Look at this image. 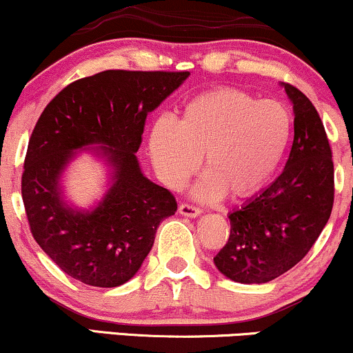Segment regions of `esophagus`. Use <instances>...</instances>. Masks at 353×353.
I'll return each instance as SVG.
<instances>
[{"label":"esophagus","instance_id":"esophagus-1","mask_svg":"<svg viewBox=\"0 0 353 353\" xmlns=\"http://www.w3.org/2000/svg\"><path fill=\"white\" fill-rule=\"evenodd\" d=\"M178 213H180L181 216L196 218L201 214V210L196 208V206H193V205H188V203H181L180 208H178Z\"/></svg>","mask_w":353,"mask_h":353}]
</instances>
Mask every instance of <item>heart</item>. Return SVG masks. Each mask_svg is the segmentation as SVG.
<instances>
[{
	"mask_svg": "<svg viewBox=\"0 0 353 353\" xmlns=\"http://www.w3.org/2000/svg\"><path fill=\"white\" fill-rule=\"evenodd\" d=\"M291 134V112L284 103L218 87L190 99L176 122L157 119L148 132V153L170 188H181L201 159L205 175L194 194L216 200L228 193L239 200L271 180Z\"/></svg>",
	"mask_w": 353,
	"mask_h": 353,
	"instance_id": "1",
	"label": "heart"
}]
</instances>
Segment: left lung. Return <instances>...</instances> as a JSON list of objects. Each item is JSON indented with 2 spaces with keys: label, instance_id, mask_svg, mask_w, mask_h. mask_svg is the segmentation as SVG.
Returning <instances> with one entry per match:
<instances>
[{
  "label": "left lung",
  "instance_id": "1",
  "mask_svg": "<svg viewBox=\"0 0 353 353\" xmlns=\"http://www.w3.org/2000/svg\"><path fill=\"white\" fill-rule=\"evenodd\" d=\"M294 109V140L279 176L228 214L231 233L214 256L228 279L264 284L296 266L317 241L334 206V161L312 102L284 84Z\"/></svg>",
  "mask_w": 353,
  "mask_h": 353
}]
</instances>
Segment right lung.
I'll return each instance as SVG.
<instances>
[{
  "instance_id": "right-lung-1",
  "label": "right lung",
  "mask_w": 353,
  "mask_h": 353,
  "mask_svg": "<svg viewBox=\"0 0 353 353\" xmlns=\"http://www.w3.org/2000/svg\"><path fill=\"white\" fill-rule=\"evenodd\" d=\"M190 76L188 70H103L61 90L37 120L21 178L32 238L65 274L94 288H117L137 274L157 228L176 200L140 170L145 120ZM97 144L112 170L92 210L70 207L60 178L77 150Z\"/></svg>"
}]
</instances>
